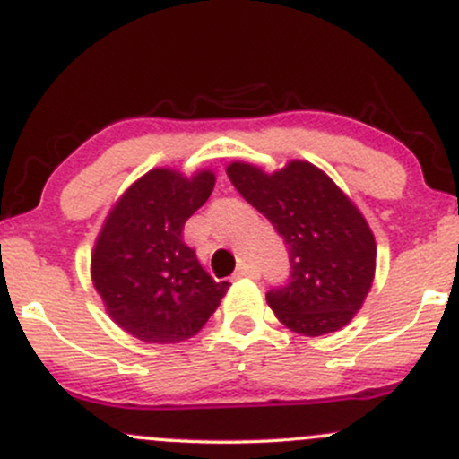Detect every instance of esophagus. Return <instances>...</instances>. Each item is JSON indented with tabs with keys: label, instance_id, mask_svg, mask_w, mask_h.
I'll use <instances>...</instances> for the list:
<instances>
[{
	"label": "esophagus",
	"instance_id": "esophagus-1",
	"mask_svg": "<svg viewBox=\"0 0 459 459\" xmlns=\"http://www.w3.org/2000/svg\"><path fill=\"white\" fill-rule=\"evenodd\" d=\"M256 276H259V270L252 265H247V263H241L235 272V278H256Z\"/></svg>",
	"mask_w": 459,
	"mask_h": 459
}]
</instances>
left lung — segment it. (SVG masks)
Listing matches in <instances>:
<instances>
[{"label": "left lung", "instance_id": "8db88e82", "mask_svg": "<svg viewBox=\"0 0 459 459\" xmlns=\"http://www.w3.org/2000/svg\"><path fill=\"white\" fill-rule=\"evenodd\" d=\"M226 175L287 244L291 276L267 291L278 321L304 336L350 324L371 289L377 255L376 237L350 196L310 161L293 160L270 175L233 161Z\"/></svg>", "mask_w": 459, "mask_h": 459}]
</instances>
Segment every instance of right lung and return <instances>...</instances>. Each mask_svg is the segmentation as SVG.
<instances>
[{
  "instance_id": "right-lung-1",
  "label": "right lung",
  "mask_w": 459,
  "mask_h": 459,
  "mask_svg": "<svg viewBox=\"0 0 459 459\" xmlns=\"http://www.w3.org/2000/svg\"><path fill=\"white\" fill-rule=\"evenodd\" d=\"M215 175L192 177L152 168L114 203L92 250L91 273L105 310L144 343H181L200 332L226 296L196 252L183 241V226L212 196Z\"/></svg>"
}]
</instances>
